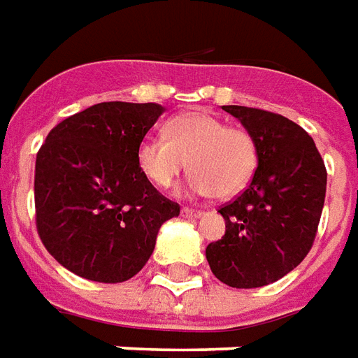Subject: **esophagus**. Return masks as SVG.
Wrapping results in <instances>:
<instances>
[{
  "label": "esophagus",
  "mask_w": 358,
  "mask_h": 358,
  "mask_svg": "<svg viewBox=\"0 0 358 358\" xmlns=\"http://www.w3.org/2000/svg\"><path fill=\"white\" fill-rule=\"evenodd\" d=\"M181 215L182 217H200L202 215V210H192V208H182L181 210Z\"/></svg>",
  "instance_id": "1"
}]
</instances>
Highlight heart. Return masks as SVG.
<instances>
[{"label": "heart", "mask_w": 358, "mask_h": 358, "mask_svg": "<svg viewBox=\"0 0 358 358\" xmlns=\"http://www.w3.org/2000/svg\"><path fill=\"white\" fill-rule=\"evenodd\" d=\"M166 135H145L137 147L141 171L160 189L173 185L189 166L190 194L236 196L257 168V141L244 127L227 125L210 112L192 110L171 118Z\"/></svg>", "instance_id": "1"}]
</instances>
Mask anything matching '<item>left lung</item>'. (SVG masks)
Wrapping results in <instances>:
<instances>
[{"label":"left lung","instance_id":"8db88e82","mask_svg":"<svg viewBox=\"0 0 358 358\" xmlns=\"http://www.w3.org/2000/svg\"><path fill=\"white\" fill-rule=\"evenodd\" d=\"M257 141V169L244 192L219 208L225 234L206 248L213 275L233 288H262L303 262L317 236L326 168L311 135L275 112L229 104Z\"/></svg>","mask_w":358,"mask_h":358}]
</instances>
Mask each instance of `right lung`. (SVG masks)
Segmentation results:
<instances>
[{"mask_svg":"<svg viewBox=\"0 0 358 358\" xmlns=\"http://www.w3.org/2000/svg\"><path fill=\"white\" fill-rule=\"evenodd\" d=\"M164 106L93 104L62 120L36 156V227L47 252L95 282L129 280L152 255L160 227L179 215L137 164Z\"/></svg>","mask_w":358,"mask_h":358,"instance_id":"add662e5","label":"right lung"}]
</instances>
